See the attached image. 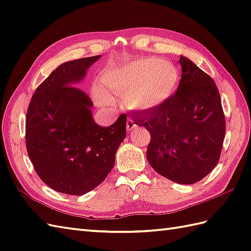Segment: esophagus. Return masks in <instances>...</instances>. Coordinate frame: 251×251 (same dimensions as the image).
I'll list each match as a JSON object with an SVG mask.
<instances>
[{"instance_id":"esophagus-1","label":"esophagus","mask_w":251,"mask_h":251,"mask_svg":"<svg viewBox=\"0 0 251 251\" xmlns=\"http://www.w3.org/2000/svg\"><path fill=\"white\" fill-rule=\"evenodd\" d=\"M137 126H136V124H135V122H134L132 119H127L126 120V130L127 131H132L133 129H135V127H136Z\"/></svg>"}]
</instances>
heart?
Instances as JSON below:
<instances>
[{
    "label": "heart",
    "instance_id": "b5f03b06",
    "mask_svg": "<svg viewBox=\"0 0 251 251\" xmlns=\"http://www.w3.org/2000/svg\"><path fill=\"white\" fill-rule=\"evenodd\" d=\"M180 72L172 62L157 57L137 58L101 72L98 77L96 101L125 99L137 111H152L163 106L178 88Z\"/></svg>",
    "mask_w": 251,
    "mask_h": 251
}]
</instances>
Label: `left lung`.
<instances>
[{"label": "left lung", "mask_w": 251, "mask_h": 251, "mask_svg": "<svg viewBox=\"0 0 251 251\" xmlns=\"http://www.w3.org/2000/svg\"><path fill=\"white\" fill-rule=\"evenodd\" d=\"M182 75L176 94L152 111L134 112L133 120L151 135L147 160L157 174L179 184H193L215 168L226 121L213 78L180 56Z\"/></svg>", "instance_id": "1"}]
</instances>
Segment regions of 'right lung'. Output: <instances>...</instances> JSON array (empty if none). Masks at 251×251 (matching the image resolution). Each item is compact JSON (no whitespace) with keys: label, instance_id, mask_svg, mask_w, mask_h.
Returning <instances> with one entry per match:
<instances>
[{"label":"right lung","instance_id":"add662e5","mask_svg":"<svg viewBox=\"0 0 251 251\" xmlns=\"http://www.w3.org/2000/svg\"><path fill=\"white\" fill-rule=\"evenodd\" d=\"M100 57L59 65L36 89L28 105V156L39 178L58 193L81 196L101 184L126 138V115L112 126L97 125L93 102L75 87Z\"/></svg>","mask_w":251,"mask_h":251}]
</instances>
